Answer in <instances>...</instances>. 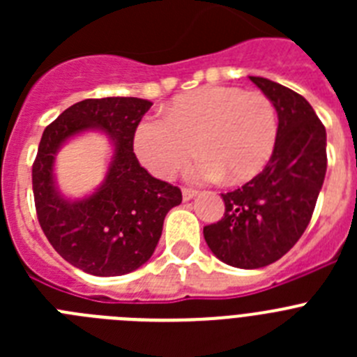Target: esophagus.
<instances>
[{"mask_svg":"<svg viewBox=\"0 0 357 357\" xmlns=\"http://www.w3.org/2000/svg\"><path fill=\"white\" fill-rule=\"evenodd\" d=\"M195 197H197V191H195V189H189V188L182 189V198H184V202L191 200V198Z\"/></svg>","mask_w":357,"mask_h":357,"instance_id":"esophagus-1","label":"esophagus"}]
</instances>
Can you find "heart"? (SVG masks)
<instances>
[{
	"mask_svg": "<svg viewBox=\"0 0 357 357\" xmlns=\"http://www.w3.org/2000/svg\"><path fill=\"white\" fill-rule=\"evenodd\" d=\"M277 110L257 91L232 85H206L175 98L164 116L139 123L135 153L153 175L169 178L195 150L200 159L191 168L197 181L229 182L254 178L275 150Z\"/></svg>",
	"mask_w": 357,
	"mask_h": 357,
	"instance_id": "1",
	"label": "heart"
}]
</instances>
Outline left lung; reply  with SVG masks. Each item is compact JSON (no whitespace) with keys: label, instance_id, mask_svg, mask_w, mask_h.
<instances>
[{"label":"left lung","instance_id":"obj_1","mask_svg":"<svg viewBox=\"0 0 357 357\" xmlns=\"http://www.w3.org/2000/svg\"><path fill=\"white\" fill-rule=\"evenodd\" d=\"M250 80L275 105V150L259 175L222 195L223 218L204 227L218 259L247 270L275 263L301 239L327 169L326 127L307 100L268 78Z\"/></svg>","mask_w":357,"mask_h":357}]
</instances>
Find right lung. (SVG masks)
<instances>
[{
  "label": "right lung",
  "instance_id": "obj_1",
  "mask_svg": "<svg viewBox=\"0 0 357 357\" xmlns=\"http://www.w3.org/2000/svg\"><path fill=\"white\" fill-rule=\"evenodd\" d=\"M151 107L141 98H89L50 123L31 168L40 229L73 266L98 277L125 275L151 257L164 218L182 202L181 189L151 176L134 153L135 128ZM105 131L115 144L106 181L93 195L69 201L56 188L52 166L73 135Z\"/></svg>",
  "mask_w": 357,
  "mask_h": 357
}]
</instances>
